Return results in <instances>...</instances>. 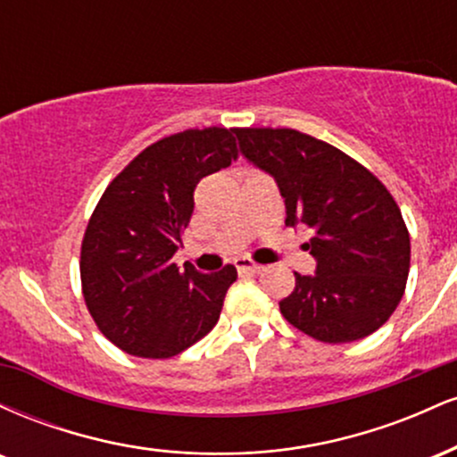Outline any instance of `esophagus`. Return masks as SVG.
<instances>
[{"label": "esophagus", "instance_id": "1", "mask_svg": "<svg viewBox=\"0 0 457 457\" xmlns=\"http://www.w3.org/2000/svg\"><path fill=\"white\" fill-rule=\"evenodd\" d=\"M234 266H236V270L240 272V275H258V272L262 270V266L253 264V262L246 260V258L234 260Z\"/></svg>", "mask_w": 457, "mask_h": 457}]
</instances>
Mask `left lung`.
<instances>
[{"instance_id":"1","label":"left lung","mask_w":457,"mask_h":457,"mask_svg":"<svg viewBox=\"0 0 457 457\" xmlns=\"http://www.w3.org/2000/svg\"><path fill=\"white\" fill-rule=\"evenodd\" d=\"M240 154L269 174L286 225L307 228L313 275H296L283 318L327 344L363 339L400 305L411 238L395 199L363 165L327 141L292 129H236Z\"/></svg>"}]
</instances>
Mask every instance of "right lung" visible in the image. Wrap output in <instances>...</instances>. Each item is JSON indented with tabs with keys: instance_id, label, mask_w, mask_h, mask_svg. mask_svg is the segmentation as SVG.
<instances>
[{
	"instance_id": "1",
	"label": "right lung",
	"mask_w": 457,
	"mask_h": 457,
	"mask_svg": "<svg viewBox=\"0 0 457 457\" xmlns=\"http://www.w3.org/2000/svg\"><path fill=\"white\" fill-rule=\"evenodd\" d=\"M236 129H191L145 148L103 193L81 245L83 298L109 342L144 359L180 354L217 324L238 272L174 264L204 176L232 165Z\"/></svg>"
}]
</instances>
